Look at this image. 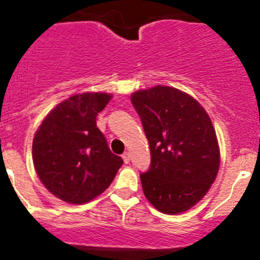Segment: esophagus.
Wrapping results in <instances>:
<instances>
[{
    "label": "esophagus",
    "mask_w": 260,
    "mask_h": 260,
    "mask_svg": "<svg viewBox=\"0 0 260 260\" xmlns=\"http://www.w3.org/2000/svg\"><path fill=\"white\" fill-rule=\"evenodd\" d=\"M123 160H124V163H125V164L129 163V160H131L129 152H124V154H123Z\"/></svg>",
    "instance_id": "34e87169"
}]
</instances>
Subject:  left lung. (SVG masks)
<instances>
[{"mask_svg":"<svg viewBox=\"0 0 260 260\" xmlns=\"http://www.w3.org/2000/svg\"><path fill=\"white\" fill-rule=\"evenodd\" d=\"M132 105L150 144L151 164L140 174L147 200L178 214L205 196L219 169V146L209 115L190 94L168 86L136 91Z\"/></svg>","mask_w":260,"mask_h":260,"instance_id":"obj_1","label":"left lung"}]
</instances>
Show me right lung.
Here are the masks:
<instances>
[{"label": "right lung", "instance_id": "right-lung-1", "mask_svg": "<svg viewBox=\"0 0 260 260\" xmlns=\"http://www.w3.org/2000/svg\"><path fill=\"white\" fill-rule=\"evenodd\" d=\"M111 94L86 92L60 103L43 119L33 138L36 172L52 195L84 204L110 186L123 159L114 155L96 125Z\"/></svg>", "mask_w": 260, "mask_h": 260}]
</instances>
